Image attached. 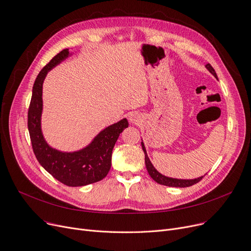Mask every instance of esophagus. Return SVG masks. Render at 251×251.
<instances>
[{
	"mask_svg": "<svg viewBox=\"0 0 251 251\" xmlns=\"http://www.w3.org/2000/svg\"><path fill=\"white\" fill-rule=\"evenodd\" d=\"M128 119H129V122H130L131 124H137V123H138V119H137L136 114H130Z\"/></svg>",
	"mask_w": 251,
	"mask_h": 251,
	"instance_id": "esophagus-1",
	"label": "esophagus"
}]
</instances>
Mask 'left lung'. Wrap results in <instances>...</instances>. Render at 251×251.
<instances>
[{"label": "left lung", "mask_w": 251, "mask_h": 251, "mask_svg": "<svg viewBox=\"0 0 251 251\" xmlns=\"http://www.w3.org/2000/svg\"><path fill=\"white\" fill-rule=\"evenodd\" d=\"M205 68H207L209 70V72L212 74V75L218 79L217 77V74L215 72V70L213 69V67L210 65V64H207L205 65ZM142 148H143V151L145 153V163H146V167H147V170H148V173L150 174L151 177L159 184H162V185H166V186H172V187H188V186H191L194 185L196 183H198L199 181L201 180V178L203 177V176H201V177H198V178H195V179H177V178H172V177H167V176L161 174L160 172H158L156 170V168L153 166V164L151 163V161L148 157V155H147V151H146V148H145V145L144 143L142 142Z\"/></svg>", "instance_id": "1"}]
</instances>
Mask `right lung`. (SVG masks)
<instances>
[{
	"label": "right lung",
	"mask_w": 251,
	"mask_h": 251,
	"mask_svg": "<svg viewBox=\"0 0 251 251\" xmlns=\"http://www.w3.org/2000/svg\"><path fill=\"white\" fill-rule=\"evenodd\" d=\"M72 55L69 49L63 50L37 75L32 88V97L28 109V130L32 149L39 164L55 179L68 186H84L100 181L111 167L113 147L121 132L128 126L126 119L117 122L103 130L85 148L63 152L50 147L41 130L42 85L48 73Z\"/></svg>",
	"instance_id": "obj_1"
}]
</instances>
